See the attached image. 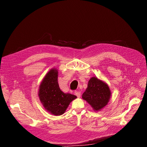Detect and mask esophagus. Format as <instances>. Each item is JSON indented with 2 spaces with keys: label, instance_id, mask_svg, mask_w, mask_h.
Segmentation results:
<instances>
[{
  "label": "esophagus",
  "instance_id": "1",
  "mask_svg": "<svg viewBox=\"0 0 147 147\" xmlns=\"http://www.w3.org/2000/svg\"><path fill=\"white\" fill-rule=\"evenodd\" d=\"M75 94L78 97H80L81 96V92H80V91H75Z\"/></svg>",
  "mask_w": 147,
  "mask_h": 147
}]
</instances>
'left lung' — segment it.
Listing matches in <instances>:
<instances>
[{"instance_id":"obj_1","label":"left lung","mask_w":147,"mask_h":147,"mask_svg":"<svg viewBox=\"0 0 147 147\" xmlns=\"http://www.w3.org/2000/svg\"><path fill=\"white\" fill-rule=\"evenodd\" d=\"M111 94L112 92L107 84L96 77H92L88 82L82 98L91 106L94 111L98 112L108 104Z\"/></svg>"}]
</instances>
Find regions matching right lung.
<instances>
[{
    "label": "right lung",
    "mask_w": 147,
    "mask_h": 147,
    "mask_svg": "<svg viewBox=\"0 0 147 147\" xmlns=\"http://www.w3.org/2000/svg\"><path fill=\"white\" fill-rule=\"evenodd\" d=\"M58 70L50 69L40 84L38 96L44 108L47 112L55 116L65 113L70 103L77 96L62 91L57 82Z\"/></svg>",
    "instance_id": "add662e5"
}]
</instances>
